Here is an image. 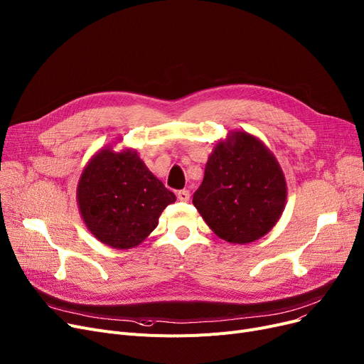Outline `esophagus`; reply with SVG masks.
<instances>
[{"label":"esophagus","mask_w":364,"mask_h":364,"mask_svg":"<svg viewBox=\"0 0 364 364\" xmlns=\"http://www.w3.org/2000/svg\"><path fill=\"white\" fill-rule=\"evenodd\" d=\"M177 198L181 200V202H188V199H191V192L188 191H180L177 193Z\"/></svg>","instance_id":"obj_1"}]
</instances>
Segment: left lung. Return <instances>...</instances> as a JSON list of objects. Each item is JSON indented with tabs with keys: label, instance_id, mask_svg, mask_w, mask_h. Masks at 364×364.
<instances>
[{
	"label": "left lung",
	"instance_id": "left-lung-1",
	"mask_svg": "<svg viewBox=\"0 0 364 364\" xmlns=\"http://www.w3.org/2000/svg\"><path fill=\"white\" fill-rule=\"evenodd\" d=\"M287 183L274 153L245 131L215 143L193 205L205 223L232 244L260 240L286 207Z\"/></svg>",
	"mask_w": 364,
	"mask_h": 364
}]
</instances>
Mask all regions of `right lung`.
Wrapping results in <instances>:
<instances>
[{
  "label": "right lung",
  "instance_id": "1",
  "mask_svg": "<svg viewBox=\"0 0 364 364\" xmlns=\"http://www.w3.org/2000/svg\"><path fill=\"white\" fill-rule=\"evenodd\" d=\"M176 199L134 149L98 150L77 184V205L86 228L100 242L119 250L143 242Z\"/></svg>",
  "mask_w": 364,
  "mask_h": 364
}]
</instances>
